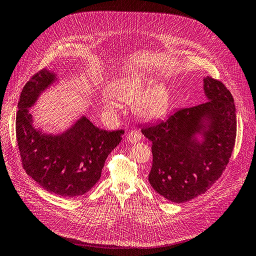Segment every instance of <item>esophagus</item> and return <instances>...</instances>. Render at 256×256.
Returning a JSON list of instances; mask_svg holds the SVG:
<instances>
[{"mask_svg": "<svg viewBox=\"0 0 256 256\" xmlns=\"http://www.w3.org/2000/svg\"><path fill=\"white\" fill-rule=\"evenodd\" d=\"M126 139H128V141L130 143H136L139 140H141V134H140L139 132H137V130H132L128 135Z\"/></svg>", "mask_w": 256, "mask_h": 256, "instance_id": "34e87169", "label": "esophagus"}]
</instances>
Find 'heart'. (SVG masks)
I'll use <instances>...</instances> for the list:
<instances>
[{"label": "heart", "instance_id": "1", "mask_svg": "<svg viewBox=\"0 0 256 256\" xmlns=\"http://www.w3.org/2000/svg\"><path fill=\"white\" fill-rule=\"evenodd\" d=\"M118 100L131 102L134 112L144 119L163 116L168 108L170 93L163 82H156L152 77L141 72H132L120 76L110 84L108 92L102 96L104 110L114 112Z\"/></svg>", "mask_w": 256, "mask_h": 256}]
</instances>
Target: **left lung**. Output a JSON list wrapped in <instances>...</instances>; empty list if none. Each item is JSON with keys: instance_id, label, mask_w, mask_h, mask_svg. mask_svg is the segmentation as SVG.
<instances>
[{"instance_id": "1", "label": "left lung", "mask_w": 256, "mask_h": 256, "mask_svg": "<svg viewBox=\"0 0 256 256\" xmlns=\"http://www.w3.org/2000/svg\"><path fill=\"white\" fill-rule=\"evenodd\" d=\"M203 88L208 102L141 128L152 143L148 181L170 202H187L206 192L223 174L234 148L236 115L230 91L209 76Z\"/></svg>"}]
</instances>
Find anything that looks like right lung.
<instances>
[{
    "mask_svg": "<svg viewBox=\"0 0 256 256\" xmlns=\"http://www.w3.org/2000/svg\"><path fill=\"white\" fill-rule=\"evenodd\" d=\"M56 82V73L44 69L25 84L18 104L16 139L24 170L32 179L47 192L74 198L88 192L100 179L108 156L124 130H102L86 116L60 134L36 128L29 108Z\"/></svg>",
    "mask_w": 256,
    "mask_h": 256,
    "instance_id": "right-lung-1",
    "label": "right lung"
}]
</instances>
